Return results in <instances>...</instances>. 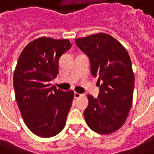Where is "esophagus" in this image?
Returning <instances> with one entry per match:
<instances>
[{"label":"esophagus","mask_w":154,"mask_h":154,"mask_svg":"<svg viewBox=\"0 0 154 154\" xmlns=\"http://www.w3.org/2000/svg\"><path fill=\"white\" fill-rule=\"evenodd\" d=\"M82 96V94H80V93H78V92H75V93H74V97H75L76 99L79 98V97H81Z\"/></svg>","instance_id":"1"}]
</instances>
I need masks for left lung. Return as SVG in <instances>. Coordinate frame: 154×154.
I'll return each instance as SVG.
<instances>
[{
	"label": "left lung",
	"instance_id": "8db88e82",
	"mask_svg": "<svg viewBox=\"0 0 154 154\" xmlns=\"http://www.w3.org/2000/svg\"><path fill=\"white\" fill-rule=\"evenodd\" d=\"M89 57L91 72L103 83L97 98L87 95L84 117L91 129L110 134L122 127L133 103L134 74L125 48L111 35L98 33L75 39Z\"/></svg>",
	"mask_w": 154,
	"mask_h": 154
}]
</instances>
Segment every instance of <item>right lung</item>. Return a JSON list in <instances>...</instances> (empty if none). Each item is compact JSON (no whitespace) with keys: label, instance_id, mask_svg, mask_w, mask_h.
I'll list each match as a JSON object with an SVG mask.
<instances>
[{"label":"right lung","instance_id":"add662e5","mask_svg":"<svg viewBox=\"0 0 154 154\" xmlns=\"http://www.w3.org/2000/svg\"><path fill=\"white\" fill-rule=\"evenodd\" d=\"M72 46L68 39L40 37L25 47L13 77L15 100L24 122L36 135L50 138L63 130L73 91H63L49 82L58 74V61Z\"/></svg>","mask_w":154,"mask_h":154}]
</instances>
